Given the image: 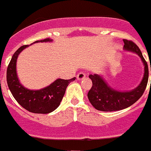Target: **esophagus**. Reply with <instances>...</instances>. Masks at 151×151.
<instances>
[{
  "label": "esophagus",
  "mask_w": 151,
  "mask_h": 151,
  "mask_svg": "<svg viewBox=\"0 0 151 151\" xmlns=\"http://www.w3.org/2000/svg\"><path fill=\"white\" fill-rule=\"evenodd\" d=\"M86 77V75L85 73H79L77 75V79L78 80H83Z\"/></svg>",
  "instance_id": "1"
}]
</instances>
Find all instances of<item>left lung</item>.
<instances>
[{
    "label": "left lung",
    "mask_w": 151,
    "mask_h": 151,
    "mask_svg": "<svg viewBox=\"0 0 151 151\" xmlns=\"http://www.w3.org/2000/svg\"><path fill=\"white\" fill-rule=\"evenodd\" d=\"M123 49L126 51L138 54L145 66L144 76L139 85L130 91H118L109 85L102 75H89L92 81V87L88 93V97L96 110L104 112L121 110L132 106L142 96L148 81V66L141 50L132 41L123 39ZM151 71V65H150ZM151 83V81H150Z\"/></svg>",
    "instance_id": "1"
}]
</instances>
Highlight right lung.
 <instances>
[{
  "label": "right lung",
  "instance_id": "1",
  "mask_svg": "<svg viewBox=\"0 0 151 151\" xmlns=\"http://www.w3.org/2000/svg\"><path fill=\"white\" fill-rule=\"evenodd\" d=\"M51 41L53 40L50 38H45L35 41L32 44ZM27 47L29 45L20 47L12 57L6 70L8 87L16 101L28 111L41 114L50 113L60 106L66 88L70 82L76 80V77L68 80L57 78L48 86L39 90H30L25 88L20 83L17 76V61L19 54Z\"/></svg>",
  "mask_w": 151,
  "mask_h": 151
}]
</instances>
